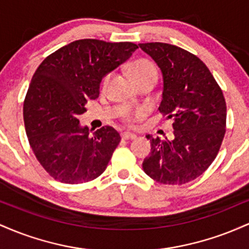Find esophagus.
<instances>
[{
  "label": "esophagus",
  "instance_id": "esophagus-1",
  "mask_svg": "<svg viewBox=\"0 0 249 249\" xmlns=\"http://www.w3.org/2000/svg\"><path fill=\"white\" fill-rule=\"evenodd\" d=\"M122 138L124 139V141H133V139L137 138V136L136 134H131V133H123Z\"/></svg>",
  "mask_w": 249,
  "mask_h": 249
}]
</instances>
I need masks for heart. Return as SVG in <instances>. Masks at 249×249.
Segmentation results:
<instances>
[{"label": "heart", "mask_w": 249, "mask_h": 249, "mask_svg": "<svg viewBox=\"0 0 249 249\" xmlns=\"http://www.w3.org/2000/svg\"><path fill=\"white\" fill-rule=\"evenodd\" d=\"M128 72H130L131 77L133 78L134 82H139L142 79L148 78V77H158V70H157L156 65L152 62L148 61L145 58L136 59L128 65ZM110 73H107L102 79V88H107L108 81H110ZM142 116V112H134V113H127L125 116V122L127 125H132L136 119H138Z\"/></svg>", "instance_id": "1"}]
</instances>
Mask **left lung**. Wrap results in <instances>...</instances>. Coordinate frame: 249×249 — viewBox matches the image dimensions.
<instances>
[{"instance_id": "1", "label": "left lung", "mask_w": 249, "mask_h": 249, "mask_svg": "<svg viewBox=\"0 0 249 249\" xmlns=\"http://www.w3.org/2000/svg\"><path fill=\"white\" fill-rule=\"evenodd\" d=\"M139 47L162 72L159 112L173 119L172 141L150 139L151 153L142 162L150 178L165 185H182L210 167L226 133V102L221 88L204 62L187 50L152 42Z\"/></svg>"}]
</instances>
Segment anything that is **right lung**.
Segmentation results:
<instances>
[{"mask_svg": "<svg viewBox=\"0 0 249 249\" xmlns=\"http://www.w3.org/2000/svg\"><path fill=\"white\" fill-rule=\"evenodd\" d=\"M138 45L78 39L59 48L34 73L23 104L25 132L42 167L64 184L98 178L121 136L103 126L90 136L79 125L89 99L99 96L102 78L127 61Z\"/></svg>", "mask_w": 249, "mask_h": 249, "instance_id": "obj_1", "label": "right lung"}]
</instances>
